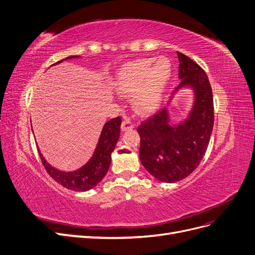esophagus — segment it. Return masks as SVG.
Returning <instances> with one entry per match:
<instances>
[{
	"label": "esophagus",
	"instance_id": "34e87169",
	"mask_svg": "<svg viewBox=\"0 0 255 255\" xmlns=\"http://www.w3.org/2000/svg\"><path fill=\"white\" fill-rule=\"evenodd\" d=\"M134 128V123L133 121L128 119V118H125L122 121V125H121V129L122 132H126V130H128V129H132Z\"/></svg>",
	"mask_w": 255,
	"mask_h": 255
}]
</instances>
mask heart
<instances>
[{"instance_id":"obj_1","label":"heart","mask_w":255,"mask_h":255,"mask_svg":"<svg viewBox=\"0 0 255 255\" xmlns=\"http://www.w3.org/2000/svg\"><path fill=\"white\" fill-rule=\"evenodd\" d=\"M171 74V66L165 57L139 59L123 66L116 80V89L123 96H135L137 112L149 114L158 109Z\"/></svg>"}]
</instances>
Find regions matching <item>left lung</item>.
<instances>
[{
	"mask_svg": "<svg viewBox=\"0 0 255 255\" xmlns=\"http://www.w3.org/2000/svg\"><path fill=\"white\" fill-rule=\"evenodd\" d=\"M177 57L181 82L168 106L182 88H190L194 95L190 111L182 121L172 123L168 107H165L137 128L141 164L164 183L181 181L199 166L214 126L213 92L206 73L184 54L177 52Z\"/></svg>",
	"mask_w": 255,
	"mask_h": 255,
	"instance_id": "8db88e82",
	"label": "left lung"
}]
</instances>
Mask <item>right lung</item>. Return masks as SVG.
<instances>
[{
  "label": "right lung",
  "mask_w": 255,
  "mask_h": 255,
  "mask_svg": "<svg viewBox=\"0 0 255 255\" xmlns=\"http://www.w3.org/2000/svg\"><path fill=\"white\" fill-rule=\"evenodd\" d=\"M79 57L80 56H69L65 59L57 61L56 64L52 66L58 65L67 59ZM120 117L107 121L102 128L101 135L99 137V140L92 156L86 164L74 171H63L51 166L45 160L39 148H38V152H39V155L45 170H47V172L54 181L63 185L67 189H71L74 191H87L92 189L103 180V177L105 176L107 171H109L112 161V153L115 150V146L117 144L120 136Z\"/></svg>",
  "instance_id": "right-lung-1"
}]
</instances>
